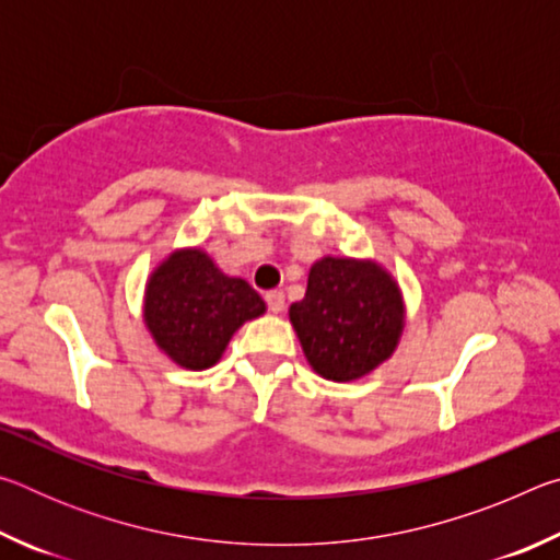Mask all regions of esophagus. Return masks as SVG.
<instances>
[{
    "instance_id": "34e87169",
    "label": "esophagus",
    "mask_w": 560,
    "mask_h": 560,
    "mask_svg": "<svg viewBox=\"0 0 560 560\" xmlns=\"http://www.w3.org/2000/svg\"><path fill=\"white\" fill-rule=\"evenodd\" d=\"M267 306L271 314H281L283 306H287V296H283V291H269L267 293Z\"/></svg>"
}]
</instances>
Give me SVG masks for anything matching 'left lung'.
Masks as SVG:
<instances>
[{"label": "left lung", "instance_id": "8db88e82", "mask_svg": "<svg viewBox=\"0 0 560 560\" xmlns=\"http://www.w3.org/2000/svg\"><path fill=\"white\" fill-rule=\"evenodd\" d=\"M289 318L311 368L348 383L393 355L405 326L402 296L373 261L326 257L311 267L306 296Z\"/></svg>", "mask_w": 560, "mask_h": 560}]
</instances>
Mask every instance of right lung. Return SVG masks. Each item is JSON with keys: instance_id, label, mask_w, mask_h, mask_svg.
Returning a JSON list of instances; mask_svg holds the SVG:
<instances>
[{"instance_id": "add662e5", "label": "right lung", "mask_w": 560, "mask_h": 560, "mask_svg": "<svg viewBox=\"0 0 560 560\" xmlns=\"http://www.w3.org/2000/svg\"><path fill=\"white\" fill-rule=\"evenodd\" d=\"M264 311L249 283L226 277L200 249L170 254L145 289V326L155 343L189 371L214 365L234 330Z\"/></svg>"}]
</instances>
